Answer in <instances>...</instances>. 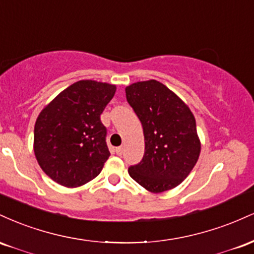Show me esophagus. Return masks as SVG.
Listing matches in <instances>:
<instances>
[{"mask_svg": "<svg viewBox=\"0 0 254 254\" xmlns=\"http://www.w3.org/2000/svg\"><path fill=\"white\" fill-rule=\"evenodd\" d=\"M123 150H124L123 147L116 148V153H117V155H122V154H123Z\"/></svg>", "mask_w": 254, "mask_h": 254, "instance_id": "34e87169", "label": "esophagus"}]
</instances>
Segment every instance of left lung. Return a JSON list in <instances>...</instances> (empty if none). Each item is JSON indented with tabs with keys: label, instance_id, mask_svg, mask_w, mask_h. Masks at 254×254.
<instances>
[{
	"label": "left lung",
	"instance_id": "left-lung-1",
	"mask_svg": "<svg viewBox=\"0 0 254 254\" xmlns=\"http://www.w3.org/2000/svg\"><path fill=\"white\" fill-rule=\"evenodd\" d=\"M125 94L144 133L143 157L130 166V177L155 193L176 188L190 174L199 156L193 115L156 80L130 84Z\"/></svg>",
	"mask_w": 254,
	"mask_h": 254
}]
</instances>
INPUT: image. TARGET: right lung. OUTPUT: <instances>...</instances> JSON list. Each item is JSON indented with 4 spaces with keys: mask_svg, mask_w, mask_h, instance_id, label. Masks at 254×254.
<instances>
[{
    "mask_svg": "<svg viewBox=\"0 0 254 254\" xmlns=\"http://www.w3.org/2000/svg\"><path fill=\"white\" fill-rule=\"evenodd\" d=\"M115 93L113 84L77 81L40 112L34 125V154L52 180L77 188L99 176L110 156L100 115Z\"/></svg>",
    "mask_w": 254,
    "mask_h": 254,
    "instance_id": "add662e5",
    "label": "right lung"
}]
</instances>
